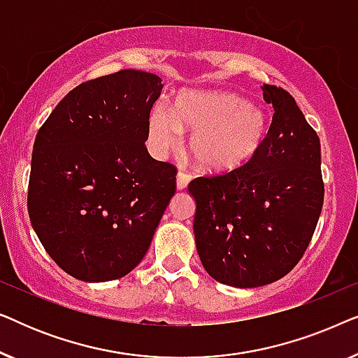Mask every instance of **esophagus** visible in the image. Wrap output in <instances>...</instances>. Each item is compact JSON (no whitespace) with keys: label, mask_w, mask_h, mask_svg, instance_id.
Instances as JSON below:
<instances>
[{"label":"esophagus","mask_w":358,"mask_h":358,"mask_svg":"<svg viewBox=\"0 0 358 358\" xmlns=\"http://www.w3.org/2000/svg\"><path fill=\"white\" fill-rule=\"evenodd\" d=\"M190 179H192V176H190L187 171H179L178 176H176V185H178L179 190H182L187 187Z\"/></svg>","instance_id":"obj_1"}]
</instances>
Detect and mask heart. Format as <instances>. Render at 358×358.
I'll return each mask as SVG.
<instances>
[{
    "instance_id": "obj_1",
    "label": "heart",
    "mask_w": 358,
    "mask_h": 358,
    "mask_svg": "<svg viewBox=\"0 0 358 358\" xmlns=\"http://www.w3.org/2000/svg\"><path fill=\"white\" fill-rule=\"evenodd\" d=\"M190 131V150L203 169L229 171L246 164L261 148L268 119L261 107L224 91H184L174 112L155 106L148 120L156 153L173 150Z\"/></svg>"
}]
</instances>
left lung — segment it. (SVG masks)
<instances>
[{
  "label": "left lung",
  "mask_w": 358,
  "mask_h": 358,
  "mask_svg": "<svg viewBox=\"0 0 358 358\" xmlns=\"http://www.w3.org/2000/svg\"><path fill=\"white\" fill-rule=\"evenodd\" d=\"M273 107L266 140L246 164L190 180L194 234L205 271L229 287L285 277L305 254L320 220L321 143L290 92L262 86Z\"/></svg>",
  "instance_id": "left-lung-1"
}]
</instances>
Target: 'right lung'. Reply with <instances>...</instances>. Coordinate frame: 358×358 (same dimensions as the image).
<instances>
[{
	"label": "right lung",
	"instance_id": "add662e5",
	"mask_svg": "<svg viewBox=\"0 0 358 358\" xmlns=\"http://www.w3.org/2000/svg\"><path fill=\"white\" fill-rule=\"evenodd\" d=\"M161 90L159 76L138 70L81 83L37 131L29 218L48 256L78 280L134 271L176 192L178 169L145 146Z\"/></svg>",
	"mask_w": 358,
	"mask_h": 358
}]
</instances>
